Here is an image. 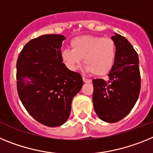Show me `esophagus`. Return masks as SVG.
Here are the masks:
<instances>
[{
  "mask_svg": "<svg viewBox=\"0 0 153 153\" xmlns=\"http://www.w3.org/2000/svg\"><path fill=\"white\" fill-rule=\"evenodd\" d=\"M83 82H85V83H90L91 82V79H88V78H86L85 77H83Z\"/></svg>",
  "mask_w": 153,
  "mask_h": 153,
  "instance_id": "1",
  "label": "esophagus"
}]
</instances>
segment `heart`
I'll list each match as a JSON object with an SVG mask.
<instances>
[{
    "label": "heart",
    "mask_w": 153,
    "mask_h": 153,
    "mask_svg": "<svg viewBox=\"0 0 153 153\" xmlns=\"http://www.w3.org/2000/svg\"><path fill=\"white\" fill-rule=\"evenodd\" d=\"M71 47L72 49L62 51V58L71 71L80 67L83 58L87 72L103 76L111 71L116 55V46L111 38L83 35L73 38Z\"/></svg>",
    "instance_id": "b5f03b06"
}]
</instances>
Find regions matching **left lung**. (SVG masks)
I'll use <instances>...</instances> for the list:
<instances>
[{
  "label": "left lung",
  "mask_w": 153,
  "mask_h": 153,
  "mask_svg": "<svg viewBox=\"0 0 153 153\" xmlns=\"http://www.w3.org/2000/svg\"><path fill=\"white\" fill-rule=\"evenodd\" d=\"M116 46L114 65L108 79H93L92 101L98 116L106 123H116L129 113L139 98L141 76L139 56L125 37H111Z\"/></svg>",
  "instance_id": "left-lung-1"
}]
</instances>
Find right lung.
<instances>
[{"mask_svg":"<svg viewBox=\"0 0 153 153\" xmlns=\"http://www.w3.org/2000/svg\"><path fill=\"white\" fill-rule=\"evenodd\" d=\"M61 34L30 40L17 61V89L27 112L48 127L63 125L71 113L72 99L83 85L79 73L69 70L62 58Z\"/></svg>","mask_w":153,"mask_h":153,"instance_id":"add662e5","label":"right lung"}]
</instances>
